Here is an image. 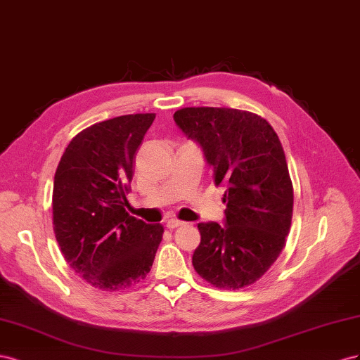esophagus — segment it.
Returning <instances> with one entry per match:
<instances>
[{
  "instance_id": "obj_1",
  "label": "esophagus",
  "mask_w": 360,
  "mask_h": 360,
  "mask_svg": "<svg viewBox=\"0 0 360 360\" xmlns=\"http://www.w3.org/2000/svg\"><path fill=\"white\" fill-rule=\"evenodd\" d=\"M182 224H184V221H181V220H176V219H170V220L166 223L167 229H170V231H173V229L179 228V226H182Z\"/></svg>"
}]
</instances>
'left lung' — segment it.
<instances>
[{"label":"left lung","mask_w":360,"mask_h":360,"mask_svg":"<svg viewBox=\"0 0 360 360\" xmlns=\"http://www.w3.org/2000/svg\"><path fill=\"white\" fill-rule=\"evenodd\" d=\"M173 119L224 187V226L198 224L194 270L219 288L252 285L281 255L291 228L294 191L281 140L265 119L243 110L187 107Z\"/></svg>","instance_id":"left-lung-1"}]
</instances>
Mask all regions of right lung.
Listing matches in <instances>:
<instances>
[{"label":"right lung","instance_id":"1","mask_svg":"<svg viewBox=\"0 0 360 360\" xmlns=\"http://www.w3.org/2000/svg\"><path fill=\"white\" fill-rule=\"evenodd\" d=\"M155 115L95 123L70 140L54 176L53 223L66 262L104 291L129 288L150 271L161 224L127 212L134 158Z\"/></svg>","mask_w":360,"mask_h":360}]
</instances>
